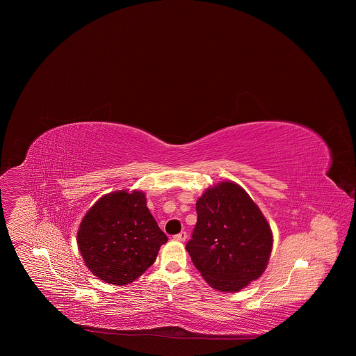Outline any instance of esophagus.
I'll list each match as a JSON object with an SVG mask.
<instances>
[{
	"mask_svg": "<svg viewBox=\"0 0 356 356\" xmlns=\"http://www.w3.org/2000/svg\"><path fill=\"white\" fill-rule=\"evenodd\" d=\"M186 237H188L186 232H181V233H178V234H175V236H174V240H178V241H185V240H186Z\"/></svg>",
	"mask_w": 356,
	"mask_h": 356,
	"instance_id": "1",
	"label": "esophagus"
}]
</instances>
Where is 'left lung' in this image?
Here are the masks:
<instances>
[{
  "label": "left lung",
  "mask_w": 356,
  "mask_h": 356,
  "mask_svg": "<svg viewBox=\"0 0 356 356\" xmlns=\"http://www.w3.org/2000/svg\"><path fill=\"white\" fill-rule=\"evenodd\" d=\"M196 211L186 251L204 280L220 292H238L257 280L270 259L273 233L248 193L220 182L204 192Z\"/></svg>",
  "instance_id": "left-lung-1"
}]
</instances>
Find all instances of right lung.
I'll list each match as a JSON object with an SVG mask.
<instances>
[{"instance_id":"add662e5","label":"right lung","mask_w":356,"mask_h":356,"mask_svg":"<svg viewBox=\"0 0 356 356\" xmlns=\"http://www.w3.org/2000/svg\"><path fill=\"white\" fill-rule=\"evenodd\" d=\"M167 236L143 192H112L83 216L76 241L88 268L112 285L136 281L156 260Z\"/></svg>"}]
</instances>
